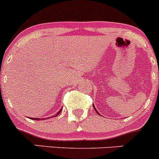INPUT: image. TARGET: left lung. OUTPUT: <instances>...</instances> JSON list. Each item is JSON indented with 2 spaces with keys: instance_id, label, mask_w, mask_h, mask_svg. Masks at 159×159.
<instances>
[{
  "instance_id": "8db88e82",
  "label": "left lung",
  "mask_w": 159,
  "mask_h": 159,
  "mask_svg": "<svg viewBox=\"0 0 159 159\" xmlns=\"http://www.w3.org/2000/svg\"><path fill=\"white\" fill-rule=\"evenodd\" d=\"M93 107H94V106H93ZM94 109H95V110H96V112H97V113H98V114H99V112H97V111H96V108H95V107H94Z\"/></svg>"
}]
</instances>
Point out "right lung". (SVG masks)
Here are the masks:
<instances>
[{
    "instance_id": "right-lung-1",
    "label": "right lung",
    "mask_w": 159,
    "mask_h": 159,
    "mask_svg": "<svg viewBox=\"0 0 159 159\" xmlns=\"http://www.w3.org/2000/svg\"><path fill=\"white\" fill-rule=\"evenodd\" d=\"M61 111H62V109H60V111H59V112H57V115H56L55 116H58V115H59V114H60V112H61ZM30 119H33V120H40V119H38V118H30Z\"/></svg>"
}]
</instances>
